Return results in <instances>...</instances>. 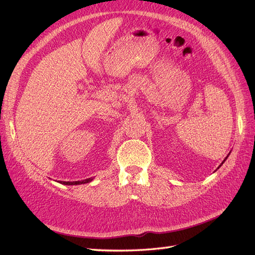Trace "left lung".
I'll return each instance as SVG.
<instances>
[{
  "label": "left lung",
  "instance_id": "obj_1",
  "mask_svg": "<svg viewBox=\"0 0 255 255\" xmlns=\"http://www.w3.org/2000/svg\"><path fill=\"white\" fill-rule=\"evenodd\" d=\"M229 154H230V153H229ZM229 154H228V155H227V158H228V156H229ZM227 158H226V159H225V160H224V161H223V162H221V164H220V165H219V166H218V169H219V167H220V166H221V165H223V164H224V162H225V161H226V160H227Z\"/></svg>",
  "mask_w": 255,
  "mask_h": 255
}]
</instances>
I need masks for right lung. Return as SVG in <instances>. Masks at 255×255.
<instances>
[{
  "instance_id": "right-lung-1",
  "label": "right lung",
  "mask_w": 255,
  "mask_h": 255,
  "mask_svg": "<svg viewBox=\"0 0 255 255\" xmlns=\"http://www.w3.org/2000/svg\"><path fill=\"white\" fill-rule=\"evenodd\" d=\"M93 181V177H90V178H86V180L83 181H75V182H59L63 184V185H80V184H85V183H89Z\"/></svg>"
}]
</instances>
